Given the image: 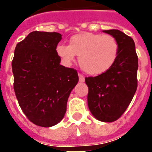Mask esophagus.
I'll use <instances>...</instances> for the list:
<instances>
[{
  "label": "esophagus",
  "instance_id": "obj_1",
  "mask_svg": "<svg viewBox=\"0 0 152 152\" xmlns=\"http://www.w3.org/2000/svg\"><path fill=\"white\" fill-rule=\"evenodd\" d=\"M78 76H79V81L80 82H84L85 81V77H84V76L83 75H81V74H78Z\"/></svg>",
  "mask_w": 152,
  "mask_h": 152
}]
</instances>
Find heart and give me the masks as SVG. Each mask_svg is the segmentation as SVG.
Masks as SVG:
<instances>
[{
	"label": "heart",
	"instance_id": "1",
	"mask_svg": "<svg viewBox=\"0 0 152 152\" xmlns=\"http://www.w3.org/2000/svg\"><path fill=\"white\" fill-rule=\"evenodd\" d=\"M56 53L66 65H71L75 56H79L81 69L87 74L98 76L114 65L119 53V43L110 35L84 32L72 36L68 45H58Z\"/></svg>",
	"mask_w": 152,
	"mask_h": 152
}]
</instances>
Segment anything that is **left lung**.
<instances>
[{
  "mask_svg": "<svg viewBox=\"0 0 152 152\" xmlns=\"http://www.w3.org/2000/svg\"><path fill=\"white\" fill-rule=\"evenodd\" d=\"M103 32L114 37L119 53L114 65L95 77H86L88 106L94 117L102 122H113L121 117L137 90L138 60L134 40L124 32L112 29Z\"/></svg>",
  "mask_w": 152,
  "mask_h": 152,
  "instance_id": "8db88e82",
  "label": "left lung"
}]
</instances>
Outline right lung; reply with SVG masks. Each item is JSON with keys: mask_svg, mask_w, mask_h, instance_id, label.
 I'll return each mask as SVG.
<instances>
[{"mask_svg": "<svg viewBox=\"0 0 152 152\" xmlns=\"http://www.w3.org/2000/svg\"><path fill=\"white\" fill-rule=\"evenodd\" d=\"M61 40L58 32L32 31L17 44L12 61L18 104L28 120L41 127L63 120L79 80L76 70L60 65L56 47Z\"/></svg>", "mask_w": 152, "mask_h": 152, "instance_id": "1", "label": "right lung"}]
</instances>
